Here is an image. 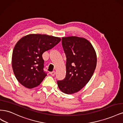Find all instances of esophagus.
<instances>
[{
    "label": "esophagus",
    "instance_id": "obj_1",
    "mask_svg": "<svg viewBox=\"0 0 123 123\" xmlns=\"http://www.w3.org/2000/svg\"><path fill=\"white\" fill-rule=\"evenodd\" d=\"M50 74H51V75H52V76H54L55 75V72L54 71H52V72H50Z\"/></svg>",
    "mask_w": 123,
    "mask_h": 123
}]
</instances>
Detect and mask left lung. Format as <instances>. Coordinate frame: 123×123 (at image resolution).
Returning a JSON list of instances; mask_svg holds the SVG:
<instances>
[{
    "label": "left lung",
    "mask_w": 123,
    "mask_h": 123,
    "mask_svg": "<svg viewBox=\"0 0 123 123\" xmlns=\"http://www.w3.org/2000/svg\"><path fill=\"white\" fill-rule=\"evenodd\" d=\"M62 46L67 58L66 75L58 80L59 89L66 94L77 92L85 86L94 73L97 57L89 41L77 36L64 37Z\"/></svg>",
    "instance_id": "8db88e82"
}]
</instances>
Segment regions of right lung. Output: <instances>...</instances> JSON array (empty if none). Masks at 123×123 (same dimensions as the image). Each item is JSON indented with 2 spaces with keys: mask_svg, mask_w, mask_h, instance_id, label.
Returning <instances> with one entry per match:
<instances>
[{
  "mask_svg": "<svg viewBox=\"0 0 123 123\" xmlns=\"http://www.w3.org/2000/svg\"><path fill=\"white\" fill-rule=\"evenodd\" d=\"M61 40L58 37L31 34L18 41L13 51L12 65L15 76L22 85L32 89L42 82L47 76L42 55Z\"/></svg>",
  "mask_w": 123,
  "mask_h": 123,
  "instance_id": "obj_1",
  "label": "right lung"
}]
</instances>
